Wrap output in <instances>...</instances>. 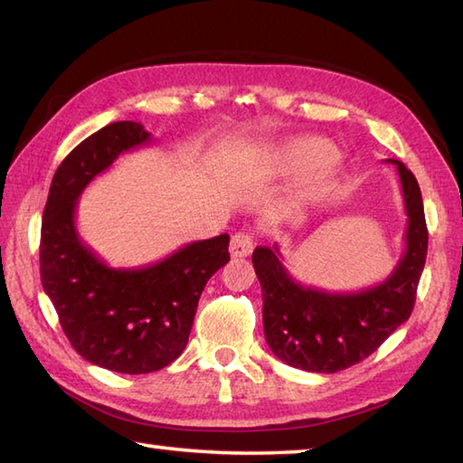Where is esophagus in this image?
<instances>
[{
	"mask_svg": "<svg viewBox=\"0 0 463 463\" xmlns=\"http://www.w3.org/2000/svg\"><path fill=\"white\" fill-rule=\"evenodd\" d=\"M252 249H255V242H252V237L249 232H234L232 239H231V257L232 259H242V257H249Z\"/></svg>",
	"mask_w": 463,
	"mask_h": 463,
	"instance_id": "34e87169",
	"label": "esophagus"
}]
</instances>
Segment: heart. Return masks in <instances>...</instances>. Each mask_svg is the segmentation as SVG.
I'll return each mask as SVG.
<instances>
[{
  "mask_svg": "<svg viewBox=\"0 0 463 463\" xmlns=\"http://www.w3.org/2000/svg\"><path fill=\"white\" fill-rule=\"evenodd\" d=\"M275 165L280 170L305 172L301 194L307 201H319L337 184L341 160L333 154L329 142L321 138H295L275 152Z\"/></svg>",
  "mask_w": 463,
  "mask_h": 463,
  "instance_id": "1",
  "label": "heart"
}]
</instances>
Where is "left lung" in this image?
<instances>
[{"label": "left lung", "mask_w": 463, "mask_h": 463, "mask_svg": "<svg viewBox=\"0 0 463 463\" xmlns=\"http://www.w3.org/2000/svg\"><path fill=\"white\" fill-rule=\"evenodd\" d=\"M397 166L407 213L405 252L383 283L357 293H327L305 287L287 273L279 247H257L252 267L262 288V325L270 351L287 365L337 373L359 364L403 325L428 257V226L418 180Z\"/></svg>", "instance_id": "obj_1"}]
</instances>
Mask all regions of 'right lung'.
I'll return each instance as SVG.
<instances>
[{
	"instance_id": "obj_1",
	"label": "right lung",
	"mask_w": 463,
	"mask_h": 463,
	"mask_svg": "<svg viewBox=\"0 0 463 463\" xmlns=\"http://www.w3.org/2000/svg\"><path fill=\"white\" fill-rule=\"evenodd\" d=\"M138 122H112L71 150L43 208L40 275L60 325L81 357L116 373H152L188 343L206 280L231 260L229 234L190 242L154 265L112 269L81 242L76 204L122 152L144 146Z\"/></svg>"
}]
</instances>
